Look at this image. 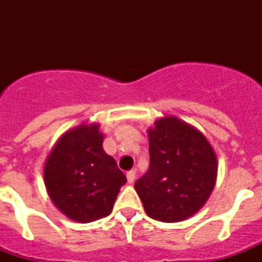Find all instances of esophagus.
Returning <instances> with one entry per match:
<instances>
[{
  "label": "esophagus",
  "instance_id": "esophagus-1",
  "mask_svg": "<svg viewBox=\"0 0 262 262\" xmlns=\"http://www.w3.org/2000/svg\"><path fill=\"white\" fill-rule=\"evenodd\" d=\"M127 181H128V184H133L134 181H135V170H129V172H127Z\"/></svg>",
  "mask_w": 262,
  "mask_h": 262
}]
</instances>
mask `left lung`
<instances>
[{"instance_id":"left-lung-1","label":"left lung","mask_w":262,"mask_h":262,"mask_svg":"<svg viewBox=\"0 0 262 262\" xmlns=\"http://www.w3.org/2000/svg\"><path fill=\"white\" fill-rule=\"evenodd\" d=\"M149 166L135 182L148 216L181 222L205 205L216 181V157L205 136L174 117L148 131Z\"/></svg>"}]
</instances>
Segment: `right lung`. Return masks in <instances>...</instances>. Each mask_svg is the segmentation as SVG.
I'll return each instance as SVG.
<instances>
[{"instance_id": "add662e5", "label": "right lung", "mask_w": 262, "mask_h": 262, "mask_svg": "<svg viewBox=\"0 0 262 262\" xmlns=\"http://www.w3.org/2000/svg\"><path fill=\"white\" fill-rule=\"evenodd\" d=\"M98 124H81L60 139L47 159L51 200L69 219L89 223L110 215L127 178L102 148Z\"/></svg>"}]
</instances>
